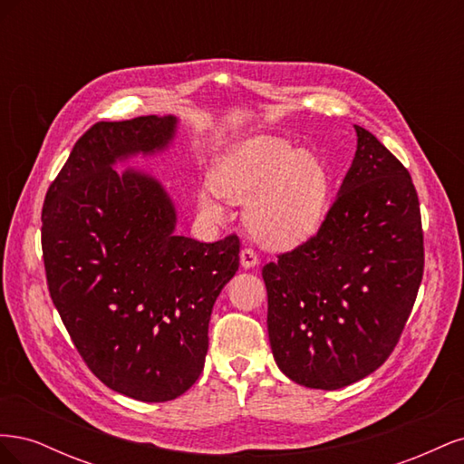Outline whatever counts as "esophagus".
<instances>
[{"mask_svg":"<svg viewBox=\"0 0 464 464\" xmlns=\"http://www.w3.org/2000/svg\"><path fill=\"white\" fill-rule=\"evenodd\" d=\"M240 261H242V266L244 269H251V266H256L259 263V257L256 254V249L251 247H244L240 251Z\"/></svg>","mask_w":464,"mask_h":464,"instance_id":"esophagus-1","label":"esophagus"}]
</instances>
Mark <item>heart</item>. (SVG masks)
I'll return each instance as SVG.
<instances>
[{"mask_svg": "<svg viewBox=\"0 0 464 464\" xmlns=\"http://www.w3.org/2000/svg\"><path fill=\"white\" fill-rule=\"evenodd\" d=\"M215 186L222 198L251 203L249 227L265 242L280 247L310 240L327 213L325 168L314 154L275 139H251L230 150L217 166ZM199 208L208 218L224 213L213 189L199 191Z\"/></svg>", "mask_w": 464, "mask_h": 464, "instance_id": "b5f03b06", "label": "heart"}]
</instances>
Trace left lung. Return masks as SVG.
<instances>
[{"label": "left lung", "instance_id": "1", "mask_svg": "<svg viewBox=\"0 0 464 464\" xmlns=\"http://www.w3.org/2000/svg\"><path fill=\"white\" fill-rule=\"evenodd\" d=\"M358 149L317 234L263 266L276 366L341 389L395 350L424 275V230L409 170L356 125Z\"/></svg>", "mask_w": 464, "mask_h": 464}]
</instances>
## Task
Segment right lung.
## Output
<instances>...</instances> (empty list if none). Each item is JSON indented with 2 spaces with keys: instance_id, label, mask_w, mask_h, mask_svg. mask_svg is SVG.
I'll use <instances>...</instances> for the list:
<instances>
[{
  "instance_id": "add662e5",
  "label": "right lung",
  "mask_w": 464,
  "mask_h": 464,
  "mask_svg": "<svg viewBox=\"0 0 464 464\" xmlns=\"http://www.w3.org/2000/svg\"><path fill=\"white\" fill-rule=\"evenodd\" d=\"M172 116L98 121L79 137L42 207L52 302L89 370L125 397L172 401L198 382L215 300L240 266V237L174 234L157 179L111 164L168 145Z\"/></svg>"
}]
</instances>
